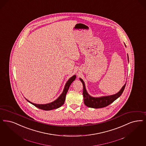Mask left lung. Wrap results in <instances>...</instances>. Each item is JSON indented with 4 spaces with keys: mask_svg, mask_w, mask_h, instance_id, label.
I'll return each instance as SVG.
<instances>
[{
    "mask_svg": "<svg viewBox=\"0 0 146 146\" xmlns=\"http://www.w3.org/2000/svg\"><path fill=\"white\" fill-rule=\"evenodd\" d=\"M128 59L129 61L128 55ZM80 80L82 82L83 85V96H84V104L89 108H95V109L106 107L110 105L112 103H113L115 100H116L118 97H119L121 96L126 85V83H125L124 85L121 89V90L118 93L115 94L107 96H103L100 97H93L88 94L86 90L85 83L82 80V79L80 78Z\"/></svg>",
    "mask_w": 146,
    "mask_h": 146,
    "instance_id": "obj_1",
    "label": "left lung"
}]
</instances>
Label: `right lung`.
<instances>
[{"instance_id": "obj_1", "label": "right lung", "mask_w": 146, "mask_h": 146, "mask_svg": "<svg viewBox=\"0 0 146 146\" xmlns=\"http://www.w3.org/2000/svg\"><path fill=\"white\" fill-rule=\"evenodd\" d=\"M76 78V75H74L69 79V80L66 82V84L64 86V91H63L62 93L58 97V98H57L55 100H54L52 102H51L50 103L46 104H34V103L29 101L28 99H27V100L28 102H29L30 103H31L33 105L35 106L36 107H37V108H38L40 109H42V110H43L48 111V110H53V109H58L64 104L67 92V91L69 89L70 84L72 83V82H73L74 80H75Z\"/></svg>"}]
</instances>
